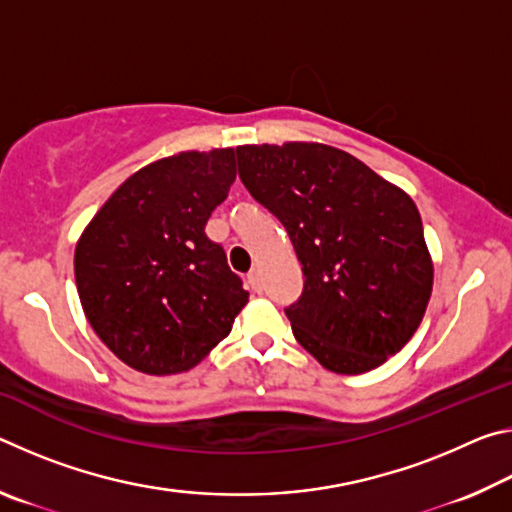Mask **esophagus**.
<instances>
[{
	"label": "esophagus",
	"instance_id": "1",
	"mask_svg": "<svg viewBox=\"0 0 512 512\" xmlns=\"http://www.w3.org/2000/svg\"><path fill=\"white\" fill-rule=\"evenodd\" d=\"M248 287L253 289L255 293L262 291V280H259V271H257V268H250V271H248Z\"/></svg>",
	"mask_w": 512,
	"mask_h": 512
}]
</instances>
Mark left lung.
I'll return each instance as SVG.
<instances>
[{"label":"left lung","mask_w":512,"mask_h":512,"mask_svg":"<svg viewBox=\"0 0 512 512\" xmlns=\"http://www.w3.org/2000/svg\"><path fill=\"white\" fill-rule=\"evenodd\" d=\"M239 178L277 216L302 264L284 309L320 366L361 375L409 343L429 305L433 264L409 194L325 144L237 146Z\"/></svg>","instance_id":"obj_1"}]
</instances>
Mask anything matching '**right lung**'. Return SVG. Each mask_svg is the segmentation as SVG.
<instances>
[{
    "instance_id": "right-lung-1",
    "label": "right lung",
    "mask_w": 512,
    "mask_h": 512,
    "mask_svg": "<svg viewBox=\"0 0 512 512\" xmlns=\"http://www.w3.org/2000/svg\"><path fill=\"white\" fill-rule=\"evenodd\" d=\"M237 178L235 149L149 164L112 194L76 244L85 316L126 366L176 375L230 334L248 291L205 235Z\"/></svg>"
}]
</instances>
